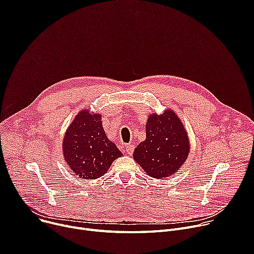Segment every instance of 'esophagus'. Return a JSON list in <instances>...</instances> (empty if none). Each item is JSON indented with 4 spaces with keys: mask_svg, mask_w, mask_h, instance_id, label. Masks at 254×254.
<instances>
[{
    "mask_svg": "<svg viewBox=\"0 0 254 254\" xmlns=\"http://www.w3.org/2000/svg\"><path fill=\"white\" fill-rule=\"evenodd\" d=\"M125 150H126V152H127L128 155H131V154L133 153V151H134V146H133L132 143H128V144H127V146H126Z\"/></svg>",
    "mask_w": 254,
    "mask_h": 254,
    "instance_id": "esophagus-1",
    "label": "esophagus"
}]
</instances>
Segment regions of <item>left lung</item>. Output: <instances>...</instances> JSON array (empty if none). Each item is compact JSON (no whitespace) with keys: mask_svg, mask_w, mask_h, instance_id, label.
<instances>
[{"mask_svg":"<svg viewBox=\"0 0 254 254\" xmlns=\"http://www.w3.org/2000/svg\"><path fill=\"white\" fill-rule=\"evenodd\" d=\"M146 135V139L134 149V161L155 179L175 174L190 152L187 131L176 113L167 110L162 115H150Z\"/></svg>","mask_w":254,"mask_h":254,"instance_id":"obj_1","label":"left lung"}]
</instances>
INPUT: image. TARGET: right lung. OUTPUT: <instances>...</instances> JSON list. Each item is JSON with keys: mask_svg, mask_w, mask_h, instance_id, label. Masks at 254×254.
I'll use <instances>...</instances> for the list:
<instances>
[{"mask_svg": "<svg viewBox=\"0 0 254 254\" xmlns=\"http://www.w3.org/2000/svg\"><path fill=\"white\" fill-rule=\"evenodd\" d=\"M63 156L76 176L94 180L103 176L115 160L123 156L107 138L101 116L80 111L68 127L63 139Z\"/></svg>", "mask_w": 254, "mask_h": 254, "instance_id": "obj_1", "label": "right lung"}]
</instances>
